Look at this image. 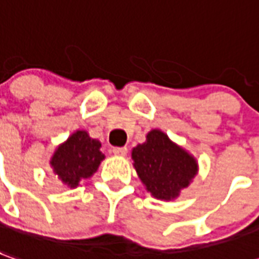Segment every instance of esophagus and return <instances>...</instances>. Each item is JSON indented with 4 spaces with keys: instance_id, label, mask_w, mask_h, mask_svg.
<instances>
[{
    "instance_id": "1",
    "label": "esophagus",
    "mask_w": 259,
    "mask_h": 259,
    "mask_svg": "<svg viewBox=\"0 0 259 259\" xmlns=\"http://www.w3.org/2000/svg\"><path fill=\"white\" fill-rule=\"evenodd\" d=\"M126 152H128V149H126V147H115V148H112V153H114V155H118V156H125Z\"/></svg>"
}]
</instances>
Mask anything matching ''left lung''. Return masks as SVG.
<instances>
[{
	"instance_id": "left-lung-1",
	"label": "left lung",
	"mask_w": 259,
	"mask_h": 259,
	"mask_svg": "<svg viewBox=\"0 0 259 259\" xmlns=\"http://www.w3.org/2000/svg\"><path fill=\"white\" fill-rule=\"evenodd\" d=\"M133 159L148 192L162 200L178 197L197 172L193 156L175 145L159 130H152L144 144L134 148Z\"/></svg>"
}]
</instances>
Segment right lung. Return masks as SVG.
<instances>
[{"label": "right lung", "mask_w": 259, "mask_h": 259, "mask_svg": "<svg viewBox=\"0 0 259 259\" xmlns=\"http://www.w3.org/2000/svg\"><path fill=\"white\" fill-rule=\"evenodd\" d=\"M100 147L99 141L90 138L85 131L74 133L53 155V172L65 185L76 187L81 179L90 178L104 159Z\"/></svg>", "instance_id": "1"}]
</instances>
